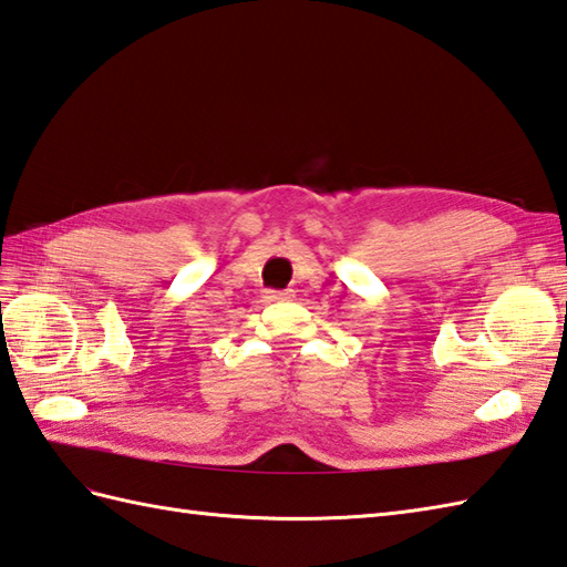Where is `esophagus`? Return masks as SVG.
I'll use <instances>...</instances> for the list:
<instances>
[{"mask_svg": "<svg viewBox=\"0 0 567 567\" xmlns=\"http://www.w3.org/2000/svg\"><path fill=\"white\" fill-rule=\"evenodd\" d=\"M295 297V289H282V292H266L268 301H287Z\"/></svg>", "mask_w": 567, "mask_h": 567, "instance_id": "obj_1", "label": "esophagus"}]
</instances>
